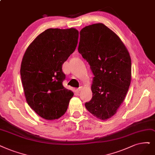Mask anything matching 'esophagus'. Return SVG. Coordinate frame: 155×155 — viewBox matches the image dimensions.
Masks as SVG:
<instances>
[{"mask_svg": "<svg viewBox=\"0 0 155 155\" xmlns=\"http://www.w3.org/2000/svg\"><path fill=\"white\" fill-rule=\"evenodd\" d=\"M82 89V87H78V88L77 89V92H80V91H81Z\"/></svg>", "mask_w": 155, "mask_h": 155, "instance_id": "1", "label": "esophagus"}]
</instances>
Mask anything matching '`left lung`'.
<instances>
[{"label": "left lung", "instance_id": "left-lung-1", "mask_svg": "<svg viewBox=\"0 0 155 155\" xmlns=\"http://www.w3.org/2000/svg\"><path fill=\"white\" fill-rule=\"evenodd\" d=\"M80 35L78 52L94 76L93 98L85 106L94 116L107 120L117 112L128 91L130 56L119 37L101 23L84 27Z\"/></svg>", "mask_w": 155, "mask_h": 155}]
</instances>
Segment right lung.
I'll list each match as a JSON object with an SVG mask.
<instances>
[{"label":"right lung","instance_id":"add662e5","mask_svg":"<svg viewBox=\"0 0 155 155\" xmlns=\"http://www.w3.org/2000/svg\"><path fill=\"white\" fill-rule=\"evenodd\" d=\"M78 39L76 28H48L35 38L23 57L20 74L26 101L43 119H59L68 109L73 93L63 86L62 66L75 50Z\"/></svg>","mask_w":155,"mask_h":155}]
</instances>
